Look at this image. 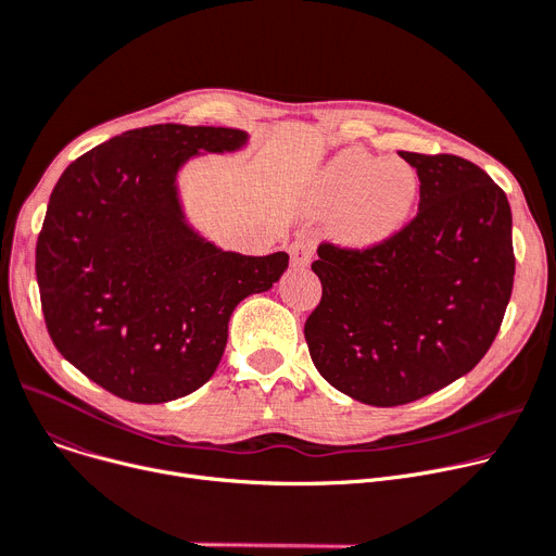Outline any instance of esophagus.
I'll return each instance as SVG.
<instances>
[{
    "instance_id": "esophagus-1",
    "label": "esophagus",
    "mask_w": 556,
    "mask_h": 556,
    "mask_svg": "<svg viewBox=\"0 0 556 556\" xmlns=\"http://www.w3.org/2000/svg\"><path fill=\"white\" fill-rule=\"evenodd\" d=\"M289 255H291V265L293 267H307L314 257V242L312 240H296L289 244Z\"/></svg>"
}]
</instances>
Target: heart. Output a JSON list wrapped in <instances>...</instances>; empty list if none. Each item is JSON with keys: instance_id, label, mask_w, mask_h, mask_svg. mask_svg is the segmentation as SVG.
Returning a JSON list of instances; mask_svg holds the SVG:
<instances>
[{"instance_id": "1", "label": "heart", "mask_w": 556, "mask_h": 556, "mask_svg": "<svg viewBox=\"0 0 556 556\" xmlns=\"http://www.w3.org/2000/svg\"><path fill=\"white\" fill-rule=\"evenodd\" d=\"M419 198V177L404 159H383L362 148L337 154L316 186V211L337 215L334 236L352 249L393 238Z\"/></svg>"}]
</instances>
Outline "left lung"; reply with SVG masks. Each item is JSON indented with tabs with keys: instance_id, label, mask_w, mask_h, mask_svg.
I'll list each match as a JSON object with an SVG mask.
<instances>
[{
	"instance_id": "obj_1",
	"label": "left lung",
	"mask_w": 556,
	"mask_h": 556,
	"mask_svg": "<svg viewBox=\"0 0 556 556\" xmlns=\"http://www.w3.org/2000/svg\"><path fill=\"white\" fill-rule=\"evenodd\" d=\"M417 215L370 249L318 244L323 296L305 320L320 377L370 406H402L460 379L492 348L514 287L507 194L455 154L400 152Z\"/></svg>"
}]
</instances>
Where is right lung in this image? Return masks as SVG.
Returning a JSON list of instances; mask_svg holds the SVG:
<instances>
[{
	"label": "right lung",
	"instance_id": "obj_1",
	"mask_svg": "<svg viewBox=\"0 0 556 556\" xmlns=\"http://www.w3.org/2000/svg\"><path fill=\"white\" fill-rule=\"evenodd\" d=\"M233 127L163 123L96 146L58 179L36 247V276L58 352L108 393L163 404L204 386L228 318L271 289L285 251H222L186 224L177 173L204 152H233Z\"/></svg>",
	"mask_w": 556,
	"mask_h": 556
}]
</instances>
